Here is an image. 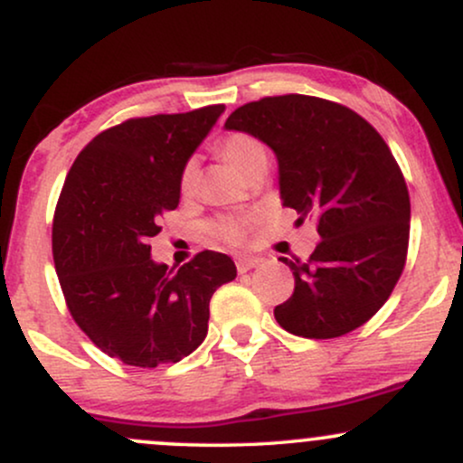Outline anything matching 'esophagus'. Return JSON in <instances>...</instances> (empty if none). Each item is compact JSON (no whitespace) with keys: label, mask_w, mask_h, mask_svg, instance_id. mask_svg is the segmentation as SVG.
<instances>
[{"label":"esophagus","mask_w":463,"mask_h":463,"mask_svg":"<svg viewBox=\"0 0 463 463\" xmlns=\"http://www.w3.org/2000/svg\"><path fill=\"white\" fill-rule=\"evenodd\" d=\"M259 265H261V259L259 257H239L237 259V272L243 274V272H248V269L259 268Z\"/></svg>","instance_id":"34e87169"}]
</instances>
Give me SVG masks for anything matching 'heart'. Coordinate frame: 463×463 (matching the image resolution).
<instances>
[{"label": "heart", "mask_w": 463, "mask_h": 463, "mask_svg": "<svg viewBox=\"0 0 463 463\" xmlns=\"http://www.w3.org/2000/svg\"><path fill=\"white\" fill-rule=\"evenodd\" d=\"M220 152L222 156L226 158V163L231 165L232 169H237L239 174H241L243 169L254 161V158L263 156L265 154L261 143L254 139V137L243 135V132L228 135L226 139L222 141ZM178 184H180V194L183 195L194 194L195 184H198V161H195V158H191V161L184 163L183 172H180ZM217 232H220L224 239H228V241H239L243 235V224L237 220H224L217 224Z\"/></svg>", "instance_id": "obj_1"}]
</instances>
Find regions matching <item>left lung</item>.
I'll use <instances>...</instances> for the list:
<instances>
[{
  "label": "left lung",
  "instance_id": "left-lung-1",
  "mask_svg": "<svg viewBox=\"0 0 463 463\" xmlns=\"http://www.w3.org/2000/svg\"><path fill=\"white\" fill-rule=\"evenodd\" d=\"M226 130L263 141L279 163L283 206L316 217L309 261L285 259L294 294L274 309L287 333L309 339L346 335L374 316L405 268L411 206L401 167L364 117L311 95L250 102Z\"/></svg>",
  "mask_w": 463,
  "mask_h": 463
}]
</instances>
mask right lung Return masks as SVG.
Returning <instances> with one entry per match:
<instances>
[{
	"label": "right lung",
	"mask_w": 463,
	"mask_h": 463,
	"mask_svg": "<svg viewBox=\"0 0 463 463\" xmlns=\"http://www.w3.org/2000/svg\"><path fill=\"white\" fill-rule=\"evenodd\" d=\"M224 104L128 119L78 154L58 198L52 252L73 320L98 348L137 368L178 364L204 342L209 302L237 276L231 257L195 254L178 272L147 239L180 202V172Z\"/></svg>",
	"instance_id": "right-lung-1"
}]
</instances>
